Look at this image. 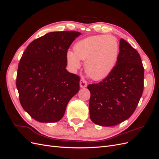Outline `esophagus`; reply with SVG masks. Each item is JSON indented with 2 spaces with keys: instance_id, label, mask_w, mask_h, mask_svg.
I'll return each mask as SVG.
<instances>
[{
  "instance_id": "1",
  "label": "esophagus",
  "mask_w": 159,
  "mask_h": 159,
  "mask_svg": "<svg viewBox=\"0 0 159 159\" xmlns=\"http://www.w3.org/2000/svg\"><path fill=\"white\" fill-rule=\"evenodd\" d=\"M80 85L81 88H85L87 87V81L84 79H81L80 82Z\"/></svg>"
}]
</instances>
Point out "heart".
Masks as SVG:
<instances>
[{
    "mask_svg": "<svg viewBox=\"0 0 159 159\" xmlns=\"http://www.w3.org/2000/svg\"><path fill=\"white\" fill-rule=\"evenodd\" d=\"M74 50L67 53L68 65L75 70L80 67V60L85 61L86 73L93 80H99L107 77L116 64L119 46L113 36L98 35L80 40Z\"/></svg>",
    "mask_w": 159,
    "mask_h": 159,
    "instance_id": "1",
    "label": "heart"
}]
</instances>
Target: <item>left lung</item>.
<instances>
[{
    "label": "left lung",
    "mask_w": 159,
    "mask_h": 159,
    "mask_svg": "<svg viewBox=\"0 0 159 159\" xmlns=\"http://www.w3.org/2000/svg\"><path fill=\"white\" fill-rule=\"evenodd\" d=\"M144 88V68L138 52L120 40L116 65L101 82L89 84L90 119L105 127L117 125L131 116Z\"/></svg>",
    "instance_id": "left-lung-1"
}]
</instances>
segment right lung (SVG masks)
<instances>
[{
    "label": "right lung",
    "instance_id": "obj_1",
    "mask_svg": "<svg viewBox=\"0 0 159 159\" xmlns=\"http://www.w3.org/2000/svg\"><path fill=\"white\" fill-rule=\"evenodd\" d=\"M81 34L48 33L28 46L18 64L16 88L22 108L36 121H58L80 90V76L68 72L66 55Z\"/></svg>",
    "mask_w": 159,
    "mask_h": 159
}]
</instances>
